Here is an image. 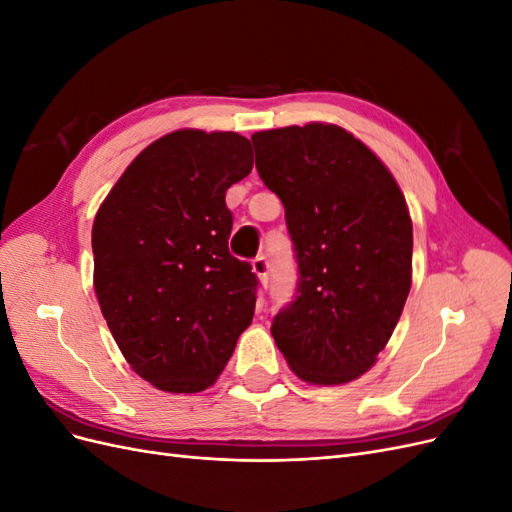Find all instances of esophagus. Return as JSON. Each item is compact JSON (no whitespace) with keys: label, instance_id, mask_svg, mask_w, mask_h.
<instances>
[{"label":"esophagus","instance_id":"1","mask_svg":"<svg viewBox=\"0 0 512 512\" xmlns=\"http://www.w3.org/2000/svg\"><path fill=\"white\" fill-rule=\"evenodd\" d=\"M252 271L258 275L260 284L267 288V284H269V260H267L265 256L254 258V260H252Z\"/></svg>","mask_w":512,"mask_h":512}]
</instances>
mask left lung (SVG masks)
<instances>
[{
  "mask_svg": "<svg viewBox=\"0 0 512 512\" xmlns=\"http://www.w3.org/2000/svg\"><path fill=\"white\" fill-rule=\"evenodd\" d=\"M252 143L299 267L297 297L271 335L301 380L350 382L376 363L408 299L406 198L376 153L331 123L256 132Z\"/></svg>",
  "mask_w": 512,
  "mask_h": 512,
  "instance_id": "8db88e82",
  "label": "left lung"
}]
</instances>
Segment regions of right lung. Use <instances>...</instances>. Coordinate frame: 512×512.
Instances as JSON below:
<instances>
[{"instance_id": "right-lung-1", "label": "right lung", "mask_w": 512, "mask_h": 512, "mask_svg": "<svg viewBox=\"0 0 512 512\" xmlns=\"http://www.w3.org/2000/svg\"><path fill=\"white\" fill-rule=\"evenodd\" d=\"M252 166L237 132H170L138 153L96 213L102 316L130 367L160 391H205L254 318L258 277L228 252L226 207V190Z\"/></svg>"}]
</instances>
